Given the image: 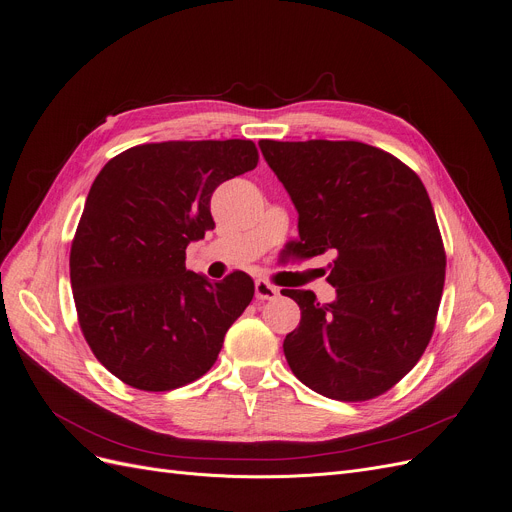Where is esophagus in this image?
<instances>
[{"instance_id": "obj_1", "label": "esophagus", "mask_w": 512, "mask_h": 512, "mask_svg": "<svg viewBox=\"0 0 512 512\" xmlns=\"http://www.w3.org/2000/svg\"><path fill=\"white\" fill-rule=\"evenodd\" d=\"M280 294V290L276 286H272L270 282L265 280H257L255 282V297L257 301H274Z\"/></svg>"}]
</instances>
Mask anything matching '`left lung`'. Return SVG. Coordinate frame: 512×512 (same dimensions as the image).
Returning <instances> with one entry per match:
<instances>
[{"instance_id":"8db88e82","label":"left lung","mask_w":512,"mask_h":512,"mask_svg":"<svg viewBox=\"0 0 512 512\" xmlns=\"http://www.w3.org/2000/svg\"><path fill=\"white\" fill-rule=\"evenodd\" d=\"M299 211V255L332 257V303L282 290L301 307L284 338L297 378L334 400H369L415 367L432 338L446 255L419 176L357 141H259Z\"/></svg>"}]
</instances>
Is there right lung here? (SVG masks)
Wrapping results in <instances>:
<instances>
[{"mask_svg":"<svg viewBox=\"0 0 512 512\" xmlns=\"http://www.w3.org/2000/svg\"><path fill=\"white\" fill-rule=\"evenodd\" d=\"M253 141L132 147L97 174L70 249V282L97 361L124 384L166 392L199 380L247 309L245 272L222 282L186 270V247L211 230L222 182L257 166Z\"/></svg>","mask_w":512,"mask_h":512,"instance_id":"obj_1","label":"right lung"}]
</instances>
